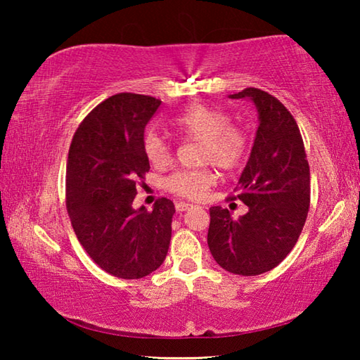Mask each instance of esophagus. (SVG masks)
Segmentation results:
<instances>
[{
    "mask_svg": "<svg viewBox=\"0 0 360 360\" xmlns=\"http://www.w3.org/2000/svg\"><path fill=\"white\" fill-rule=\"evenodd\" d=\"M191 208H193V205H191V203H184V202L176 203V211H178V212L187 211V210H191Z\"/></svg>",
    "mask_w": 360,
    "mask_h": 360,
    "instance_id": "1",
    "label": "esophagus"
}]
</instances>
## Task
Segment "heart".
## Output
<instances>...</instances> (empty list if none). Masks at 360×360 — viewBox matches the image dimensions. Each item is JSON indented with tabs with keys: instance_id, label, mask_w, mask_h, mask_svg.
Listing matches in <instances>:
<instances>
[{
	"instance_id": "1",
	"label": "heart",
	"mask_w": 360,
	"mask_h": 360,
	"mask_svg": "<svg viewBox=\"0 0 360 360\" xmlns=\"http://www.w3.org/2000/svg\"><path fill=\"white\" fill-rule=\"evenodd\" d=\"M172 125L182 136L202 141L200 160L214 163L222 169H233L248 154V135L240 127L230 124V115L208 105H197L172 119ZM144 154L154 167H167L172 162V148L162 135L146 133ZM216 182L211 168L179 169L167 179L168 191L182 198L200 200Z\"/></svg>"
}]
</instances>
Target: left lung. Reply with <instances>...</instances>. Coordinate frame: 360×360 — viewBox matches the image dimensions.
I'll return each mask as SVG.
<instances>
[{
	"label": "left lung",
	"instance_id": "obj_1",
	"mask_svg": "<svg viewBox=\"0 0 360 360\" xmlns=\"http://www.w3.org/2000/svg\"><path fill=\"white\" fill-rule=\"evenodd\" d=\"M229 96L251 100L259 114L233 197L248 212L233 219L227 208H210L208 246L224 270L255 276L281 264L302 233L309 210V165L297 122L281 101L254 87Z\"/></svg>",
	"mask_w": 360,
	"mask_h": 360
}]
</instances>
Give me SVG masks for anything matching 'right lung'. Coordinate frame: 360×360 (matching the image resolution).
I'll return each mask as SVG.
<instances>
[{
    "instance_id": "1",
    "label": "right lung",
    "mask_w": 360,
    "mask_h": 360,
    "mask_svg": "<svg viewBox=\"0 0 360 360\" xmlns=\"http://www.w3.org/2000/svg\"><path fill=\"white\" fill-rule=\"evenodd\" d=\"M160 100L138 94L109 96L89 112L70 146L66 208L79 243L100 268L139 279L163 264L174 205L158 198L149 212L133 208L138 179L149 172L144 129Z\"/></svg>"
}]
</instances>
